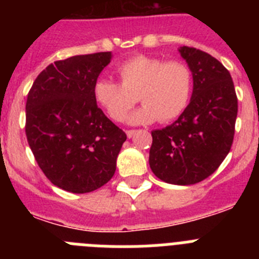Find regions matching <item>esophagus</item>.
I'll list each match as a JSON object with an SVG mask.
<instances>
[{"label":"esophagus","mask_w":259,"mask_h":259,"mask_svg":"<svg viewBox=\"0 0 259 259\" xmlns=\"http://www.w3.org/2000/svg\"><path fill=\"white\" fill-rule=\"evenodd\" d=\"M125 134H127L128 139H131V137H134V135L136 134V130H128V131L125 132Z\"/></svg>","instance_id":"1"}]
</instances>
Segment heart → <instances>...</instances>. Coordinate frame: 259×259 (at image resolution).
Instances as JSON below:
<instances>
[{
	"mask_svg": "<svg viewBox=\"0 0 259 259\" xmlns=\"http://www.w3.org/2000/svg\"><path fill=\"white\" fill-rule=\"evenodd\" d=\"M122 85L107 77L93 84V98L114 122H123L136 104L143 106L128 116L130 124L171 122L184 113L191 100L192 72L179 61L166 62L149 56H136L119 65Z\"/></svg>",
	"mask_w": 259,
	"mask_h": 259,
	"instance_id": "1",
	"label": "heart"
}]
</instances>
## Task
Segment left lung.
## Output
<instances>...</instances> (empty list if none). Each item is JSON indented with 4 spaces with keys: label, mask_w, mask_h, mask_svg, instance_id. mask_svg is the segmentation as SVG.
I'll return each instance as SVG.
<instances>
[{
    "label": "left lung",
    "mask_w": 259,
    "mask_h": 259,
    "mask_svg": "<svg viewBox=\"0 0 259 259\" xmlns=\"http://www.w3.org/2000/svg\"><path fill=\"white\" fill-rule=\"evenodd\" d=\"M193 77L189 105L172 124L152 132L149 164L163 182L191 185L211 175L230 153L237 97L230 72L218 59L180 47Z\"/></svg>",
    "instance_id": "left-lung-1"
}]
</instances>
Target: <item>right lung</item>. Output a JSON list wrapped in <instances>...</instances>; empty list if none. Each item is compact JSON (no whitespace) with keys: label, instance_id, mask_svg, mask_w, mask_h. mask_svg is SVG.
Instances as JSON below:
<instances>
[{"label":"right lung","instance_id":"1","mask_svg":"<svg viewBox=\"0 0 259 259\" xmlns=\"http://www.w3.org/2000/svg\"><path fill=\"white\" fill-rule=\"evenodd\" d=\"M111 58V52H101L54 62L27 97L29 148L48 179L71 193L106 184L127 139L93 98V84Z\"/></svg>","mask_w":259,"mask_h":259}]
</instances>
